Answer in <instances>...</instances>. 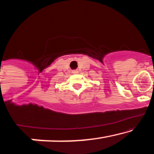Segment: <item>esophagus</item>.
Wrapping results in <instances>:
<instances>
[{"label": "esophagus", "instance_id": "1", "mask_svg": "<svg viewBox=\"0 0 154 154\" xmlns=\"http://www.w3.org/2000/svg\"><path fill=\"white\" fill-rule=\"evenodd\" d=\"M78 72H79L78 70H73V71H72V73H74V74H76V73H78Z\"/></svg>", "mask_w": 154, "mask_h": 154}]
</instances>
